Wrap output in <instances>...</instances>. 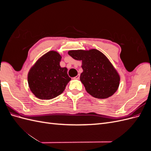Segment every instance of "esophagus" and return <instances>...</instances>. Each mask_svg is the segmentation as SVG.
<instances>
[{"instance_id": "obj_1", "label": "esophagus", "mask_w": 151, "mask_h": 151, "mask_svg": "<svg viewBox=\"0 0 151 151\" xmlns=\"http://www.w3.org/2000/svg\"><path fill=\"white\" fill-rule=\"evenodd\" d=\"M79 78H80V74H78L76 77H75L74 79H79Z\"/></svg>"}]
</instances>
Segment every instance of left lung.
Listing matches in <instances>:
<instances>
[{
	"label": "left lung",
	"mask_w": 151,
	"mask_h": 151,
	"mask_svg": "<svg viewBox=\"0 0 151 151\" xmlns=\"http://www.w3.org/2000/svg\"><path fill=\"white\" fill-rule=\"evenodd\" d=\"M68 54L77 60H82L80 80L87 92L98 99H106L115 93L120 77L111 63L96 49L70 50Z\"/></svg>",
	"instance_id": "left-lung-1"
}]
</instances>
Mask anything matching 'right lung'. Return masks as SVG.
Here are the masks:
<instances>
[{"instance_id":"add662e5","label":"right lung","mask_w":151,"mask_h":151,"mask_svg":"<svg viewBox=\"0 0 151 151\" xmlns=\"http://www.w3.org/2000/svg\"><path fill=\"white\" fill-rule=\"evenodd\" d=\"M62 57L57 52L50 51L36 61L28 74L29 89L36 98L51 99L65 90L71 80L67 68L61 67Z\"/></svg>"}]
</instances>
